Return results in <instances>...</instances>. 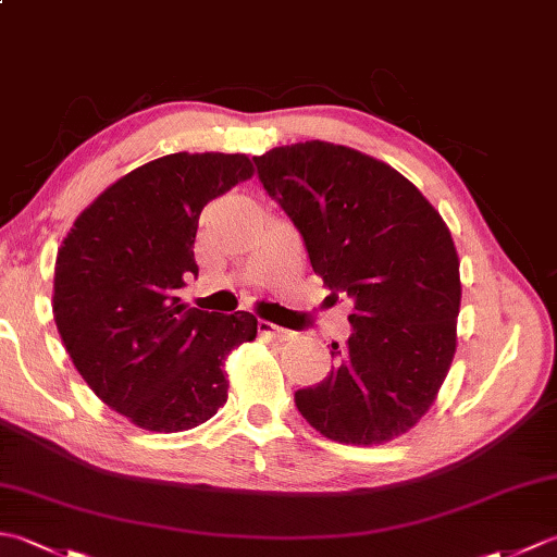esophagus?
Returning a JSON list of instances; mask_svg holds the SVG:
<instances>
[{
	"instance_id": "34e87169",
	"label": "esophagus",
	"mask_w": 557,
	"mask_h": 557,
	"mask_svg": "<svg viewBox=\"0 0 557 557\" xmlns=\"http://www.w3.org/2000/svg\"><path fill=\"white\" fill-rule=\"evenodd\" d=\"M258 333L265 335V337H272V339H287L289 337V330L277 327L275 323H270V321H258Z\"/></svg>"
}]
</instances>
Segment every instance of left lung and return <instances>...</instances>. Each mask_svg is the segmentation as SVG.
<instances>
[{"label":"left lung","instance_id":"left-lung-1","mask_svg":"<svg viewBox=\"0 0 557 557\" xmlns=\"http://www.w3.org/2000/svg\"><path fill=\"white\" fill-rule=\"evenodd\" d=\"M258 180L304 236L315 275L354 311L325 381L297 389L330 441L383 445L419 423L457 349L459 258L447 224L389 164L306 140L253 158Z\"/></svg>","mask_w":557,"mask_h":557}]
</instances>
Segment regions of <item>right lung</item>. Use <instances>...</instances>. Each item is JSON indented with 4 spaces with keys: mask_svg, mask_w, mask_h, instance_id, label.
Masks as SVG:
<instances>
[{
    "mask_svg": "<svg viewBox=\"0 0 557 557\" xmlns=\"http://www.w3.org/2000/svg\"><path fill=\"white\" fill-rule=\"evenodd\" d=\"M246 156L174 152L92 200L57 251L52 311L83 381L138 429L180 433L227 401L224 359L256 339L253 313H208L176 297L198 275V218L253 176Z\"/></svg>",
    "mask_w": 557,
    "mask_h": 557,
    "instance_id": "1",
    "label": "right lung"
}]
</instances>
